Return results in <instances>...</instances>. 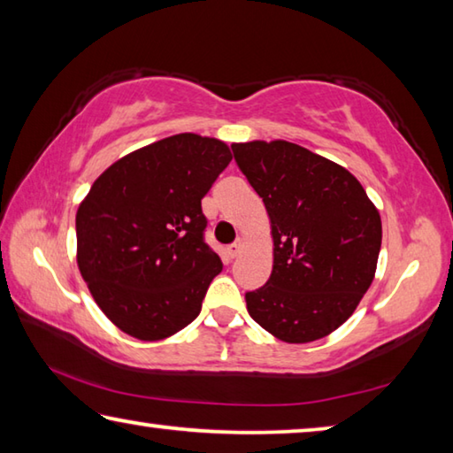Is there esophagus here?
Here are the masks:
<instances>
[{
    "mask_svg": "<svg viewBox=\"0 0 453 453\" xmlns=\"http://www.w3.org/2000/svg\"><path fill=\"white\" fill-rule=\"evenodd\" d=\"M242 250H243V242H242V240H237L235 243H232V245H227L226 254H227V257H229V259H235L237 256H240V254H242Z\"/></svg>",
    "mask_w": 453,
    "mask_h": 453,
    "instance_id": "esophagus-1",
    "label": "esophagus"
}]
</instances>
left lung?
Returning <instances> with one entry per match:
<instances>
[{
  "label": "left lung",
  "instance_id": "left-lung-1",
  "mask_svg": "<svg viewBox=\"0 0 453 453\" xmlns=\"http://www.w3.org/2000/svg\"><path fill=\"white\" fill-rule=\"evenodd\" d=\"M272 221L270 280L245 294L250 316L288 343L326 337L372 286L381 219L346 167L283 140L234 143Z\"/></svg>",
  "mask_w": 453,
  "mask_h": 453
}]
</instances>
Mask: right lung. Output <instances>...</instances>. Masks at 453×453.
<instances>
[{"label": "right lung", "mask_w": 453, "mask_h": 453, "mask_svg": "<svg viewBox=\"0 0 453 453\" xmlns=\"http://www.w3.org/2000/svg\"><path fill=\"white\" fill-rule=\"evenodd\" d=\"M229 162L224 142L178 134L118 159L80 203L78 267L121 332L157 342L199 316L221 272L202 199Z\"/></svg>", "instance_id": "right-lung-1"}]
</instances>
